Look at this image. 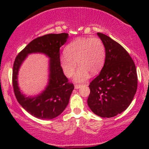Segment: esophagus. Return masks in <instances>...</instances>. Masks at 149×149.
Instances as JSON below:
<instances>
[{
    "label": "esophagus",
    "mask_w": 149,
    "mask_h": 149,
    "mask_svg": "<svg viewBox=\"0 0 149 149\" xmlns=\"http://www.w3.org/2000/svg\"><path fill=\"white\" fill-rule=\"evenodd\" d=\"M82 86H83V85H80V84H76V85H75V88H76V89H79V88H81Z\"/></svg>",
    "instance_id": "esophagus-1"
}]
</instances>
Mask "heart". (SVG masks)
Instances as JSON below:
<instances>
[{
  "mask_svg": "<svg viewBox=\"0 0 149 149\" xmlns=\"http://www.w3.org/2000/svg\"><path fill=\"white\" fill-rule=\"evenodd\" d=\"M64 54L60 57V64L64 74L71 77L76 69L75 80L83 81L91 75L98 73L103 68L106 58V48L99 38H79L66 46Z\"/></svg>",
  "mask_w": 149,
  "mask_h": 149,
  "instance_id": "heart-1",
  "label": "heart"
}]
</instances>
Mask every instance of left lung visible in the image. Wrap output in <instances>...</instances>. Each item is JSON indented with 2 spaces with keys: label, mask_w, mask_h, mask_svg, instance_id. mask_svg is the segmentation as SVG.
Segmentation results:
<instances>
[{
  "label": "left lung",
  "mask_w": 149,
  "mask_h": 149,
  "mask_svg": "<svg viewBox=\"0 0 149 149\" xmlns=\"http://www.w3.org/2000/svg\"><path fill=\"white\" fill-rule=\"evenodd\" d=\"M97 35L105 45V62L89 85L88 104L96 115L111 118L131 104L137 88V74L134 61L122 45L105 34Z\"/></svg>",
  "instance_id": "1"
}]
</instances>
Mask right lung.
<instances>
[{"label": "right lung", "instance_id": "right-lung-1", "mask_svg": "<svg viewBox=\"0 0 149 149\" xmlns=\"http://www.w3.org/2000/svg\"><path fill=\"white\" fill-rule=\"evenodd\" d=\"M69 34L50 33L30 42L15 58L13 70V85L17 100L31 115L40 119H52L64 111L69 104L74 89L65 76L60 64L59 49L67 40ZM42 53L50 58L49 82L42 93L33 97H26L18 87L17 75L20 66L29 54Z\"/></svg>", "mask_w": 149, "mask_h": 149}]
</instances>
